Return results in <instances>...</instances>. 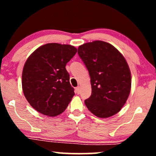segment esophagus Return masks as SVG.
I'll use <instances>...</instances> for the list:
<instances>
[{
    "instance_id": "34e87169",
    "label": "esophagus",
    "mask_w": 156,
    "mask_h": 156,
    "mask_svg": "<svg viewBox=\"0 0 156 156\" xmlns=\"http://www.w3.org/2000/svg\"><path fill=\"white\" fill-rule=\"evenodd\" d=\"M75 91H76V94H80V87H77L75 89Z\"/></svg>"
}]
</instances>
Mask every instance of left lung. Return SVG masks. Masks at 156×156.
<instances>
[{
  "mask_svg": "<svg viewBox=\"0 0 156 156\" xmlns=\"http://www.w3.org/2000/svg\"><path fill=\"white\" fill-rule=\"evenodd\" d=\"M78 55L91 79V94L85 105L99 118L117 114L131 91V72L125 58L114 46L101 40L80 45Z\"/></svg>",
  "mask_w": 156,
  "mask_h": 156,
  "instance_id": "obj_1",
  "label": "left lung"
}]
</instances>
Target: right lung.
Wrapping results in <instances>:
<instances>
[{
  "mask_svg": "<svg viewBox=\"0 0 156 156\" xmlns=\"http://www.w3.org/2000/svg\"><path fill=\"white\" fill-rule=\"evenodd\" d=\"M69 44L48 43L32 53L25 62L22 87L27 101L38 112L56 116L74 95L66 65L76 53Z\"/></svg>",
  "mask_w": 156,
  "mask_h": 156,
  "instance_id": "add662e5",
  "label": "right lung"
}]
</instances>
